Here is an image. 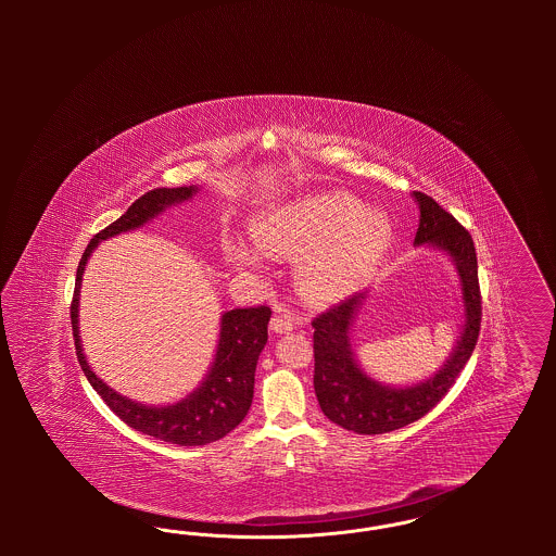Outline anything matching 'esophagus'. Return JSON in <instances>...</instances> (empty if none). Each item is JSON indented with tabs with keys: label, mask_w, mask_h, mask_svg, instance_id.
I'll return each instance as SVG.
<instances>
[{
	"label": "esophagus",
	"mask_w": 556,
	"mask_h": 556,
	"mask_svg": "<svg viewBox=\"0 0 556 556\" xmlns=\"http://www.w3.org/2000/svg\"><path fill=\"white\" fill-rule=\"evenodd\" d=\"M293 329H295V323L288 315H275L270 318V331L273 333H290Z\"/></svg>",
	"instance_id": "1"
}]
</instances>
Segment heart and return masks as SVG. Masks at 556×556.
<instances>
[{"label":"heart","mask_w":556,"mask_h":556,"mask_svg":"<svg viewBox=\"0 0 556 556\" xmlns=\"http://www.w3.org/2000/svg\"><path fill=\"white\" fill-rule=\"evenodd\" d=\"M262 248L236 241L229 256L241 268L263 273L265 254L295 261V288L308 302H336L358 290L386 261L394 223L345 191H317L277 204L254 220Z\"/></svg>","instance_id":"1"}]
</instances>
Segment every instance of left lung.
Segmentation results:
<instances>
[{
	"mask_svg": "<svg viewBox=\"0 0 556 556\" xmlns=\"http://www.w3.org/2000/svg\"><path fill=\"white\" fill-rule=\"evenodd\" d=\"M419 206L415 245L444 252L456 268L463 300L460 336L446 363L431 377L410 386H386L372 379L356 361L352 325L369 291L348 298L340 306L313 320L315 327V394L320 410L348 431L375 435L415 424L446 396L454 379L476 350L481 323V295L477 281L473 239L465 227L421 191L413 193Z\"/></svg>",
	"mask_w": 556,
	"mask_h": 556,
	"instance_id": "obj_1",
	"label": "left lung"
}]
</instances>
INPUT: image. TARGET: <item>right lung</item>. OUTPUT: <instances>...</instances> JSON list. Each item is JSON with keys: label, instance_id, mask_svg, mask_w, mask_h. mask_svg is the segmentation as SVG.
<instances>
[{"label": "right lung", "instance_id": "right-lung-1", "mask_svg": "<svg viewBox=\"0 0 556 556\" xmlns=\"http://www.w3.org/2000/svg\"><path fill=\"white\" fill-rule=\"evenodd\" d=\"M198 191H200L198 186L173 187V189L162 187V189L148 191L146 195L135 200L129 211L125 212L121 218H116L104 231H100L96 238L91 239L87 250L83 252V258L77 268L75 298L71 306L77 358H79L80 369L85 372L87 381L93 386V390L135 431H141L146 435H152L168 444H179V446H204V444L216 442L225 438L229 431H233L248 415L254 397L256 363L268 340L266 325L270 320V308L256 306V308H236V311L223 313L214 358L200 386L173 404L152 406V404H141L137 400L118 394L89 367L80 344L79 298L85 266L91 258L93 250L100 245V241L116 238L121 233H129L148 225L150 220L159 218L162 212L191 200Z\"/></svg>", "mask_w": 556, "mask_h": 556}]
</instances>
